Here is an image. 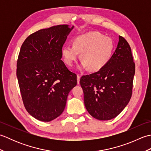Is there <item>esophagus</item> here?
<instances>
[{"label": "esophagus", "mask_w": 151, "mask_h": 151, "mask_svg": "<svg viewBox=\"0 0 151 151\" xmlns=\"http://www.w3.org/2000/svg\"><path fill=\"white\" fill-rule=\"evenodd\" d=\"M80 78H81V75H80L79 74H78L77 75V83L78 84H79L80 83Z\"/></svg>", "instance_id": "obj_1"}]
</instances>
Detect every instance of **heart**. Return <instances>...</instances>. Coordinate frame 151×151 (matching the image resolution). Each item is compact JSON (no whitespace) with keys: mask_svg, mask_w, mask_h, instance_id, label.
<instances>
[{"mask_svg":"<svg viewBox=\"0 0 151 151\" xmlns=\"http://www.w3.org/2000/svg\"><path fill=\"white\" fill-rule=\"evenodd\" d=\"M114 50L111 38L104 36L99 32H89L76 37L73 44H68L62 49L64 62L72 66L81 52L82 67L96 71L101 69L110 60Z\"/></svg>","mask_w":151,"mask_h":151,"instance_id":"1","label":"heart"}]
</instances>
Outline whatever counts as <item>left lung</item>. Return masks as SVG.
Returning <instances> with one entry per match:
<instances>
[{
    "mask_svg": "<svg viewBox=\"0 0 151 151\" xmlns=\"http://www.w3.org/2000/svg\"><path fill=\"white\" fill-rule=\"evenodd\" d=\"M135 63L131 48L123 37L104 67L82 76L80 83L84 104L92 117L101 121L115 118L123 110L132 95Z\"/></svg>",
    "mask_w": 151,
    "mask_h": 151,
    "instance_id": "8db88e82",
    "label": "left lung"
}]
</instances>
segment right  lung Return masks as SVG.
I'll use <instances>...</instances> for the list:
<instances>
[{"instance_id": "add662e5", "label": "right lung", "mask_w": 151, "mask_h": 151, "mask_svg": "<svg viewBox=\"0 0 151 151\" xmlns=\"http://www.w3.org/2000/svg\"><path fill=\"white\" fill-rule=\"evenodd\" d=\"M73 28L62 24L41 29L21 45L18 83L25 108L37 120L48 122L60 116L69 91L77 84L76 75L61 60L63 45Z\"/></svg>"}]
</instances>
